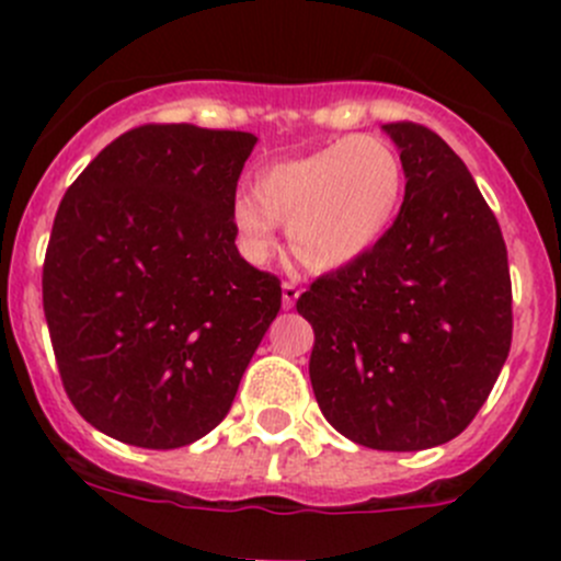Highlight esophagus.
<instances>
[{
	"label": "esophagus",
	"instance_id": "esophagus-1",
	"mask_svg": "<svg viewBox=\"0 0 561 561\" xmlns=\"http://www.w3.org/2000/svg\"><path fill=\"white\" fill-rule=\"evenodd\" d=\"M298 296H300V287L296 282H282V306H285V309H293Z\"/></svg>",
	"mask_w": 561,
	"mask_h": 561
}]
</instances>
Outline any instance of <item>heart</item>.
<instances>
[{
	"mask_svg": "<svg viewBox=\"0 0 561 561\" xmlns=\"http://www.w3.org/2000/svg\"><path fill=\"white\" fill-rule=\"evenodd\" d=\"M400 196L398 152L376 137H344L257 174L255 196L236 198L233 231L247 257L265 261L282 226L300 265L333 271L355 263L387 233Z\"/></svg>",
	"mask_w": 561,
	"mask_h": 561,
	"instance_id": "heart-1",
	"label": "heart"
}]
</instances>
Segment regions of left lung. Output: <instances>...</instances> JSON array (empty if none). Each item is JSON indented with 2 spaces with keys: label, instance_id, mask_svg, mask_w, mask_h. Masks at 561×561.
<instances>
[{
  "label": "left lung",
  "instance_id": "left-lung-1",
  "mask_svg": "<svg viewBox=\"0 0 561 561\" xmlns=\"http://www.w3.org/2000/svg\"><path fill=\"white\" fill-rule=\"evenodd\" d=\"M405 196L355 263L317 276L296 309L314 328L311 387L359 446L420 451L457 438L511 352L508 250L462 158L420 123H387Z\"/></svg>",
  "mask_w": 561,
  "mask_h": 561
}]
</instances>
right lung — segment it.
<instances>
[{"mask_svg": "<svg viewBox=\"0 0 561 561\" xmlns=\"http://www.w3.org/2000/svg\"><path fill=\"white\" fill-rule=\"evenodd\" d=\"M257 137L147 123L110 141L53 220L43 306L78 414L141 449L226 420L282 306L236 250V182Z\"/></svg>", "mask_w": 561, "mask_h": 561, "instance_id": "add662e5", "label": "right lung"}]
</instances>
